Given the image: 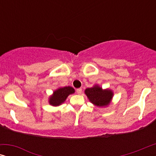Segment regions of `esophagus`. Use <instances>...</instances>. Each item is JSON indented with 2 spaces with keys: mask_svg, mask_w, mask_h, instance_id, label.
I'll list each match as a JSON object with an SVG mask.
<instances>
[{
  "mask_svg": "<svg viewBox=\"0 0 156 156\" xmlns=\"http://www.w3.org/2000/svg\"><path fill=\"white\" fill-rule=\"evenodd\" d=\"M76 93H77L78 94H81L82 93V88H80V89H76Z\"/></svg>",
  "mask_w": 156,
  "mask_h": 156,
  "instance_id": "34e87169",
  "label": "esophagus"
}]
</instances>
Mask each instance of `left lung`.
<instances>
[{
    "label": "left lung",
    "mask_w": 156,
    "mask_h": 156,
    "mask_svg": "<svg viewBox=\"0 0 156 156\" xmlns=\"http://www.w3.org/2000/svg\"><path fill=\"white\" fill-rule=\"evenodd\" d=\"M89 101L97 107H107L112 103L114 92L112 89H103L99 84H95L84 90Z\"/></svg>",
    "instance_id": "8db88e82"
}]
</instances>
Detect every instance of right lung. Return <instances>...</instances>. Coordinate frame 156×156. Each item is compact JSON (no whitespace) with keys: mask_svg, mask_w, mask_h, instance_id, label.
<instances>
[{"mask_svg":"<svg viewBox=\"0 0 156 156\" xmlns=\"http://www.w3.org/2000/svg\"><path fill=\"white\" fill-rule=\"evenodd\" d=\"M75 92L74 88L72 87H59L53 91L52 94L49 97L48 102L52 106H59L66 101L68 96Z\"/></svg>","mask_w":156,"mask_h":156,"instance_id":"1","label":"right lung"}]
</instances>
